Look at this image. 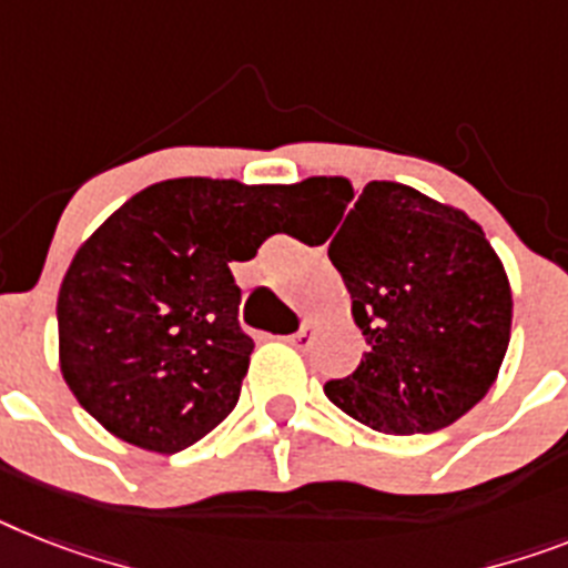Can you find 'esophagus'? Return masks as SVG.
<instances>
[{"label": "esophagus", "instance_id": "esophagus-1", "mask_svg": "<svg viewBox=\"0 0 568 568\" xmlns=\"http://www.w3.org/2000/svg\"><path fill=\"white\" fill-rule=\"evenodd\" d=\"M313 336H316V325H311V322H307V325H302V331H295V334H290L287 342H290V345H293V348L304 351V348H311Z\"/></svg>", "mask_w": 568, "mask_h": 568}]
</instances>
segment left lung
<instances>
[{
    "label": "left lung",
    "instance_id": "8db88e82",
    "mask_svg": "<svg viewBox=\"0 0 568 568\" xmlns=\"http://www.w3.org/2000/svg\"><path fill=\"white\" fill-rule=\"evenodd\" d=\"M293 191L339 209L327 257L368 342L357 372L325 383L327 400L386 435L435 433L470 412L496 383L514 313L479 223L400 182H368L357 200L345 176Z\"/></svg>",
    "mask_w": 568,
    "mask_h": 568
}]
</instances>
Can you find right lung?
I'll list each match as a JSON object with an SVG mask.
<instances>
[{
	"label": "right lung",
	"mask_w": 568,
	"mask_h": 568,
	"mask_svg": "<svg viewBox=\"0 0 568 568\" xmlns=\"http://www.w3.org/2000/svg\"><path fill=\"white\" fill-rule=\"evenodd\" d=\"M290 191L165 180L81 243L58 293L60 372L106 433L171 456L229 418L255 348L229 264L275 234Z\"/></svg>",
	"instance_id": "1"
}]
</instances>
